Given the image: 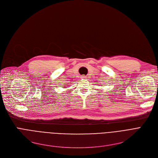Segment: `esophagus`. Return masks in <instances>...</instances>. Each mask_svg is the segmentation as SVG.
Segmentation results:
<instances>
[{"label":"esophagus","mask_w":158,"mask_h":158,"mask_svg":"<svg viewBox=\"0 0 158 158\" xmlns=\"http://www.w3.org/2000/svg\"><path fill=\"white\" fill-rule=\"evenodd\" d=\"M81 78H82V79H85V78H86V77H85V76H81Z\"/></svg>","instance_id":"obj_1"}]
</instances>
